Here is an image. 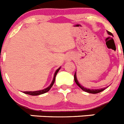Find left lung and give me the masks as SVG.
Here are the masks:
<instances>
[{"instance_id":"1","label":"left lung","mask_w":124,"mask_h":124,"mask_svg":"<svg viewBox=\"0 0 124 124\" xmlns=\"http://www.w3.org/2000/svg\"><path fill=\"white\" fill-rule=\"evenodd\" d=\"M107 33H108V34H109V35H110L113 36L112 33H110V31H107ZM74 81L76 82V84H77L78 86L81 89H83L84 91L87 92V93H91V94H97V93H101V92H102V91H104L105 89H106V88H103V89H89L85 88V87H84L83 86H82L81 85V84L78 83V80H77V78H76V73L74 74Z\"/></svg>"}]
</instances>
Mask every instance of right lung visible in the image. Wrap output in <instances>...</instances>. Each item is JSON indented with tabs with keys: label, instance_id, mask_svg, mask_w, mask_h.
Listing matches in <instances>:
<instances>
[{
	"label": "right lung",
	"instance_id": "add662e5",
	"mask_svg": "<svg viewBox=\"0 0 124 124\" xmlns=\"http://www.w3.org/2000/svg\"><path fill=\"white\" fill-rule=\"evenodd\" d=\"M60 70V68L58 69V70L56 71L55 73H54V78H53V79L52 83H51V84H50V86H49L48 87H47V88L45 89H43V90L37 91H25V92H23V93H25V94H27L31 95V96H38V95L42 94H44V93H47L48 91H49L50 89H51V87H52L53 85V84H54V81H55L56 76L57 73H58V72L59 71V70Z\"/></svg>",
	"mask_w": 124,
	"mask_h": 124
}]
</instances>
